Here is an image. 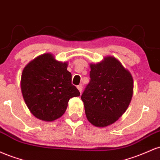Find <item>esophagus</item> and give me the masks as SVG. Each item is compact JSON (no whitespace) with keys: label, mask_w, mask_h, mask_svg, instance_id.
Returning a JSON list of instances; mask_svg holds the SVG:
<instances>
[{"label":"esophagus","mask_w":160,"mask_h":160,"mask_svg":"<svg viewBox=\"0 0 160 160\" xmlns=\"http://www.w3.org/2000/svg\"><path fill=\"white\" fill-rule=\"evenodd\" d=\"M77 88H78V89L79 92H80L81 93V92H82V85H79V86H77Z\"/></svg>","instance_id":"obj_1"}]
</instances>
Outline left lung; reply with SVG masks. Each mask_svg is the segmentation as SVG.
Returning a JSON list of instances; mask_svg holds the SVG:
<instances>
[{"label": "left lung", "mask_w": 160, "mask_h": 160, "mask_svg": "<svg viewBox=\"0 0 160 160\" xmlns=\"http://www.w3.org/2000/svg\"><path fill=\"white\" fill-rule=\"evenodd\" d=\"M90 81L81 95L89 122L97 127L113 124L125 113L133 94V79L117 58L90 64Z\"/></svg>", "instance_id": "obj_1"}]
</instances>
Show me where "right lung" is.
<instances>
[{
  "instance_id": "obj_1",
  "label": "right lung",
  "mask_w": 160,
  "mask_h": 160,
  "mask_svg": "<svg viewBox=\"0 0 160 160\" xmlns=\"http://www.w3.org/2000/svg\"><path fill=\"white\" fill-rule=\"evenodd\" d=\"M67 62L56 61L45 53L29 62L21 78L24 100L31 113L38 119L51 122L61 117L70 98L80 95L71 84Z\"/></svg>"
}]
</instances>
